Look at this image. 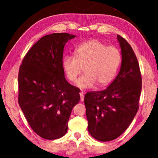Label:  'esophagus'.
Masks as SVG:
<instances>
[{"instance_id":"34e87169","label":"esophagus","mask_w":158,"mask_h":158,"mask_svg":"<svg viewBox=\"0 0 158 158\" xmlns=\"http://www.w3.org/2000/svg\"><path fill=\"white\" fill-rule=\"evenodd\" d=\"M80 96H81V101H84V95H83V92L80 93Z\"/></svg>"}]
</instances>
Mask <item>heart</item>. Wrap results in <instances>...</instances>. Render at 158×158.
Returning a JSON list of instances; mask_svg holds the SVG:
<instances>
[{
    "mask_svg": "<svg viewBox=\"0 0 158 158\" xmlns=\"http://www.w3.org/2000/svg\"><path fill=\"white\" fill-rule=\"evenodd\" d=\"M75 56L62 58V67L67 78L75 82L83 67L84 73L76 82L81 89L89 88L97 83L104 86L111 83L122 63V53L117 47L108 46L98 40H90L75 48Z\"/></svg>",
    "mask_w": 158,
    "mask_h": 158,
    "instance_id": "obj_1",
    "label": "heart"
}]
</instances>
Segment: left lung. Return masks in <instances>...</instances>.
Returning <instances> with one entry per match:
<instances>
[{"mask_svg":"<svg viewBox=\"0 0 158 158\" xmlns=\"http://www.w3.org/2000/svg\"><path fill=\"white\" fill-rule=\"evenodd\" d=\"M117 39L122 55L119 73L106 89L88 92L84 98L88 131L101 142L122 135L139 109L142 91L139 62L125 39L119 35Z\"/></svg>","mask_w":158,"mask_h":158,"instance_id":"1","label":"left lung"}]
</instances>
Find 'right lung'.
<instances>
[{
	"mask_svg": "<svg viewBox=\"0 0 158 158\" xmlns=\"http://www.w3.org/2000/svg\"><path fill=\"white\" fill-rule=\"evenodd\" d=\"M75 37L54 33L38 40L23 57L19 70V106L36 134L46 139L63 137L80 89L68 83L62 70L64 44Z\"/></svg>",
	"mask_w": 158,
	"mask_h": 158,
	"instance_id": "1",
	"label": "right lung"
}]
</instances>
